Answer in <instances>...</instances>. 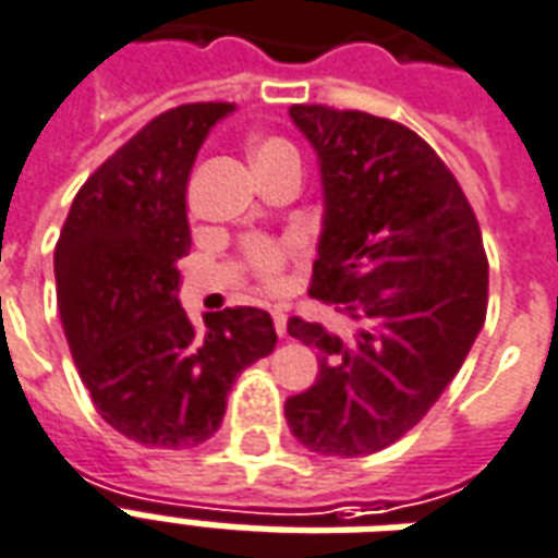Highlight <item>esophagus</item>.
Wrapping results in <instances>:
<instances>
[{"instance_id": "obj_1", "label": "esophagus", "mask_w": 558, "mask_h": 558, "mask_svg": "<svg viewBox=\"0 0 558 558\" xmlns=\"http://www.w3.org/2000/svg\"><path fill=\"white\" fill-rule=\"evenodd\" d=\"M271 318H275V330H278V336H287V313H283V310H275Z\"/></svg>"}]
</instances>
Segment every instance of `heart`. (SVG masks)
<instances>
[{
  "mask_svg": "<svg viewBox=\"0 0 558 558\" xmlns=\"http://www.w3.org/2000/svg\"><path fill=\"white\" fill-rule=\"evenodd\" d=\"M248 157L257 175L271 172L283 163H298V151L292 143L283 137H254L248 143ZM295 248V242H280V240H254L248 242L245 251V260H248L251 271L263 280V283H278L283 269H287L289 254Z\"/></svg>",
  "mask_w": 558,
  "mask_h": 558,
  "instance_id": "heart-1",
  "label": "heart"
}]
</instances>
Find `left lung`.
Returning <instances> with one entry per match:
<instances>
[{
  "label": "left lung",
  "instance_id": "8db88e82",
  "mask_svg": "<svg viewBox=\"0 0 558 558\" xmlns=\"http://www.w3.org/2000/svg\"><path fill=\"white\" fill-rule=\"evenodd\" d=\"M325 186L310 295L348 322L289 318L318 377L283 407L304 448L368 457L418 424L486 322L488 260L462 186L430 143L395 119L292 105Z\"/></svg>",
  "mask_w": 558,
  "mask_h": 558
}]
</instances>
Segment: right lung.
<instances>
[{
  "mask_svg": "<svg viewBox=\"0 0 558 558\" xmlns=\"http://www.w3.org/2000/svg\"><path fill=\"white\" fill-rule=\"evenodd\" d=\"M231 101L155 117L75 195L54 245L58 307L72 360L110 427L148 448H195L219 430L242 368L275 351L271 316L228 307L204 330L178 304L190 254L186 181Z\"/></svg>",
  "mask_w": 558,
  "mask_h": 558,
  "instance_id": "right-lung-1",
  "label": "right lung"
}]
</instances>
